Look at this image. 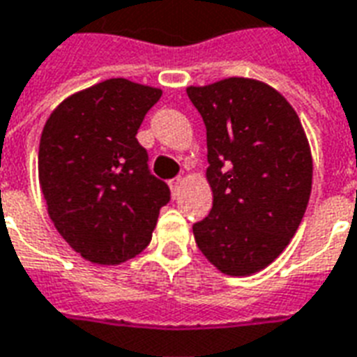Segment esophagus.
Wrapping results in <instances>:
<instances>
[{"mask_svg":"<svg viewBox=\"0 0 357 357\" xmlns=\"http://www.w3.org/2000/svg\"><path fill=\"white\" fill-rule=\"evenodd\" d=\"M181 183H183V179H179V178L172 181L170 187H172V192H174V195H176V192L179 191V187H181Z\"/></svg>","mask_w":357,"mask_h":357,"instance_id":"1","label":"esophagus"}]
</instances>
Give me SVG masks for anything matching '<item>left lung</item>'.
<instances>
[{
	"label": "left lung",
	"instance_id": "obj_1",
	"mask_svg": "<svg viewBox=\"0 0 357 357\" xmlns=\"http://www.w3.org/2000/svg\"><path fill=\"white\" fill-rule=\"evenodd\" d=\"M206 125L213 204L192 225L206 259L227 276L271 265L299 229L312 191V153L293 105L271 84L227 77L187 86Z\"/></svg>",
	"mask_w": 357,
	"mask_h": 357
}]
</instances>
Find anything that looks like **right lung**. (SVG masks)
<instances>
[{
  "mask_svg": "<svg viewBox=\"0 0 357 357\" xmlns=\"http://www.w3.org/2000/svg\"><path fill=\"white\" fill-rule=\"evenodd\" d=\"M160 89L107 79L54 107L39 142V187L60 236L94 265H119L151 242L170 189L136 139Z\"/></svg>",
  "mask_w": 357,
  "mask_h": 357,
  "instance_id": "right-lung-1",
  "label": "right lung"
}]
</instances>
